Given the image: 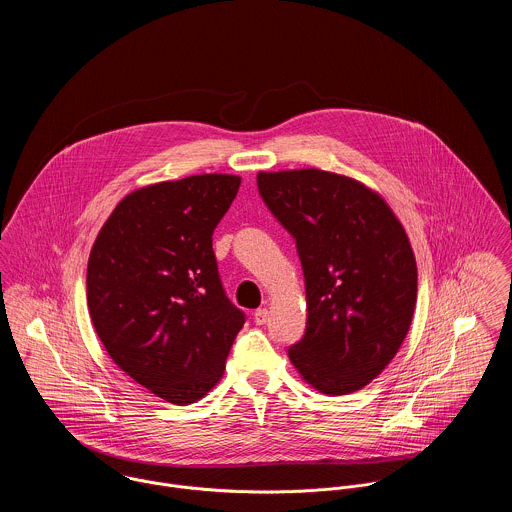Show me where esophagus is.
<instances>
[{"instance_id": "obj_1", "label": "esophagus", "mask_w": 512, "mask_h": 512, "mask_svg": "<svg viewBox=\"0 0 512 512\" xmlns=\"http://www.w3.org/2000/svg\"><path fill=\"white\" fill-rule=\"evenodd\" d=\"M266 321H268V309H266V307L256 309V313H254V323H256V325H264Z\"/></svg>"}]
</instances>
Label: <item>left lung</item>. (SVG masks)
Here are the masks:
<instances>
[{"label":"left lung","instance_id":"obj_1","mask_svg":"<svg viewBox=\"0 0 512 512\" xmlns=\"http://www.w3.org/2000/svg\"><path fill=\"white\" fill-rule=\"evenodd\" d=\"M256 179L295 238L305 278L307 327L290 361L323 394L357 392L396 357L412 325L418 268L408 234L353 177L309 167Z\"/></svg>","mask_w":512,"mask_h":512}]
</instances>
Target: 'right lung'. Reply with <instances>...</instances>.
Returning a JSON list of instances; mask_svg holds the SVG:
<instances>
[{"mask_svg": "<svg viewBox=\"0 0 512 512\" xmlns=\"http://www.w3.org/2000/svg\"><path fill=\"white\" fill-rule=\"evenodd\" d=\"M238 187V175L205 173L136 189L90 250L86 299L104 349L130 378L177 406L219 382L244 325L213 252V232Z\"/></svg>", "mask_w": 512, "mask_h": 512, "instance_id": "obj_1", "label": "right lung"}]
</instances>
